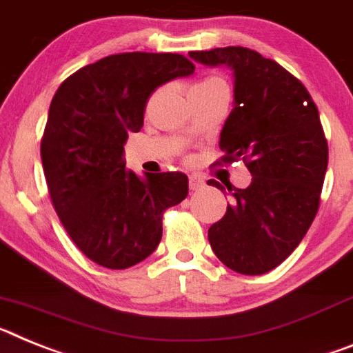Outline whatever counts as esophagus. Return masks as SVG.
<instances>
[{
	"label": "esophagus",
	"instance_id": "esophagus-1",
	"mask_svg": "<svg viewBox=\"0 0 353 353\" xmlns=\"http://www.w3.org/2000/svg\"><path fill=\"white\" fill-rule=\"evenodd\" d=\"M202 186H204V181H202L201 177H197V176L190 177V188L199 190V188H202Z\"/></svg>",
	"mask_w": 353,
	"mask_h": 353
}]
</instances>
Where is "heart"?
Instances as JSON below:
<instances>
[{"mask_svg": "<svg viewBox=\"0 0 353 353\" xmlns=\"http://www.w3.org/2000/svg\"><path fill=\"white\" fill-rule=\"evenodd\" d=\"M214 83H223V81L219 78H208V79H204V81H201L199 85H214Z\"/></svg>", "mask_w": 353, "mask_h": 353, "instance_id": "b5f03b06", "label": "heart"}]
</instances>
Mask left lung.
I'll use <instances>...</instances> for the list:
<instances>
[{
    "label": "left lung",
    "mask_w": 353,
    "mask_h": 353,
    "mask_svg": "<svg viewBox=\"0 0 353 353\" xmlns=\"http://www.w3.org/2000/svg\"><path fill=\"white\" fill-rule=\"evenodd\" d=\"M188 54L232 70L234 108L220 133V159H243L252 174L247 188L228 186L232 202L208 231L211 249L238 274H266L299 247L320 208L329 163L320 113L295 76L257 51L229 46ZM208 185L223 190L214 179Z\"/></svg>",
    "instance_id": "obj_1"
}]
</instances>
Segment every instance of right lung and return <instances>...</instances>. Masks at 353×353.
<instances>
[{"label": "right lung", "mask_w": 353, "mask_h": 353, "mask_svg": "<svg viewBox=\"0 0 353 353\" xmlns=\"http://www.w3.org/2000/svg\"><path fill=\"white\" fill-rule=\"evenodd\" d=\"M194 70L176 53L110 54L70 74L51 101L41 143L49 197L70 240L104 268L151 256L165 210L188 195L186 174L128 170L124 143L142 130L152 92Z\"/></svg>", "instance_id": "right-lung-1"}]
</instances>
